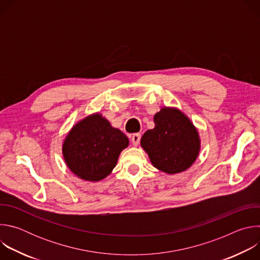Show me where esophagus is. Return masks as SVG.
I'll return each mask as SVG.
<instances>
[{
  "label": "esophagus",
  "instance_id": "1",
  "mask_svg": "<svg viewBox=\"0 0 260 260\" xmlns=\"http://www.w3.org/2000/svg\"><path fill=\"white\" fill-rule=\"evenodd\" d=\"M140 139H141V135L140 134H134L132 136V143L134 146H138L140 143Z\"/></svg>",
  "mask_w": 260,
  "mask_h": 260
}]
</instances>
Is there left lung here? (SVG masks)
I'll list each match as a JSON object with an SVG mask.
<instances>
[{"instance_id":"obj_1","label":"left lung","mask_w":260,"mask_h":260,"mask_svg":"<svg viewBox=\"0 0 260 260\" xmlns=\"http://www.w3.org/2000/svg\"><path fill=\"white\" fill-rule=\"evenodd\" d=\"M155 126L141 138V146L157 170L170 175L189 169L201 150V139L190 119L177 108L154 115Z\"/></svg>"}]
</instances>
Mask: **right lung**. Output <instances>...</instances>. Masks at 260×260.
<instances>
[{"instance_id":"right-lung-1","label":"right lung","mask_w":260,"mask_h":260,"mask_svg":"<svg viewBox=\"0 0 260 260\" xmlns=\"http://www.w3.org/2000/svg\"><path fill=\"white\" fill-rule=\"evenodd\" d=\"M128 143L121 131L100 113H93L71 128L62 143V156L78 178L98 182L113 171Z\"/></svg>"}]
</instances>
